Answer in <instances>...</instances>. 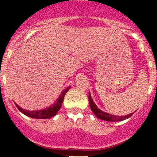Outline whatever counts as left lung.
Returning a JSON list of instances; mask_svg holds the SVG:
<instances>
[{
    "mask_svg": "<svg viewBox=\"0 0 157 157\" xmlns=\"http://www.w3.org/2000/svg\"><path fill=\"white\" fill-rule=\"evenodd\" d=\"M89 102H90V107L91 109V110L93 111V113L96 115V117L100 119L104 120V121H123V120H125L127 118H130L131 115L134 114V112L128 115H124V116H116V115H111V114L106 113V112H103V111L100 110L93 102V99H92L91 96L89 93Z\"/></svg>",
    "mask_w": 157,
    "mask_h": 157,
    "instance_id": "1",
    "label": "left lung"
}]
</instances>
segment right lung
<instances>
[{
	"label": "right lung",
	"mask_w": 157,
	"mask_h": 157,
	"mask_svg": "<svg viewBox=\"0 0 157 157\" xmlns=\"http://www.w3.org/2000/svg\"><path fill=\"white\" fill-rule=\"evenodd\" d=\"M69 88L67 87L65 90H64V92L62 93V94L60 96L59 99L57 100V102L54 104L53 105H52L51 107H49L47 109H44V110H39V111H33V112H30V111L25 110L23 109L20 107L18 106V105L16 104L17 109H19V111L23 113L24 115H27V116L31 117V118H42V119H47V118H50L52 117L55 116L57 114V112L59 111L60 108H61V105H62V102L64 101V96H65L66 93L68 91Z\"/></svg>",
	"instance_id": "right-lung-1"
}]
</instances>
